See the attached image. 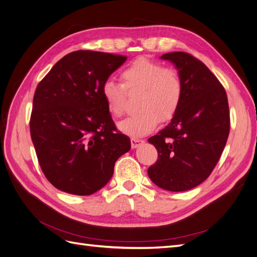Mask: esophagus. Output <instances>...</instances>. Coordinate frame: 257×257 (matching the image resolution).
Listing matches in <instances>:
<instances>
[{
  "label": "esophagus",
  "instance_id": "34e87169",
  "mask_svg": "<svg viewBox=\"0 0 257 257\" xmlns=\"http://www.w3.org/2000/svg\"><path fill=\"white\" fill-rule=\"evenodd\" d=\"M144 143L143 139L137 138V137H132L131 138V146L132 148H137L138 146H141Z\"/></svg>",
  "mask_w": 257,
  "mask_h": 257
}]
</instances>
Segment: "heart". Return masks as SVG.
<instances>
[{
  "label": "heart",
  "instance_id": "1",
  "mask_svg": "<svg viewBox=\"0 0 257 257\" xmlns=\"http://www.w3.org/2000/svg\"><path fill=\"white\" fill-rule=\"evenodd\" d=\"M122 84L107 80L102 87V96L108 111L114 116L122 115L126 92L141 91L138 112L119 123V128L132 136L150 133L163 120H170L181 105L184 87L175 68L160 62L138 58L120 72Z\"/></svg>",
  "mask_w": 257,
  "mask_h": 257
}]
</instances>
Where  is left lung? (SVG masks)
I'll return each instance as SVG.
<instances>
[{"label":"left lung","mask_w":257,"mask_h":257,"mask_svg":"<svg viewBox=\"0 0 257 257\" xmlns=\"http://www.w3.org/2000/svg\"><path fill=\"white\" fill-rule=\"evenodd\" d=\"M161 58L176 65L184 93L170 123L148 139L159 153L148 175L162 189L188 191L210 176L226 145L230 126L227 95L219 79L192 54L177 51Z\"/></svg>","instance_id":"8db88e82"}]
</instances>
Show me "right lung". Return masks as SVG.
Segmentation results:
<instances>
[{
    "label": "right lung",
    "mask_w": 257,
    "mask_h": 257,
    "mask_svg": "<svg viewBox=\"0 0 257 257\" xmlns=\"http://www.w3.org/2000/svg\"><path fill=\"white\" fill-rule=\"evenodd\" d=\"M126 57L77 50L58 61L38 83L30 119L31 138L47 180L60 191L91 195L113 175L131 149L116 130L102 87Z\"/></svg>",
    "instance_id": "right-lung-1"
}]
</instances>
